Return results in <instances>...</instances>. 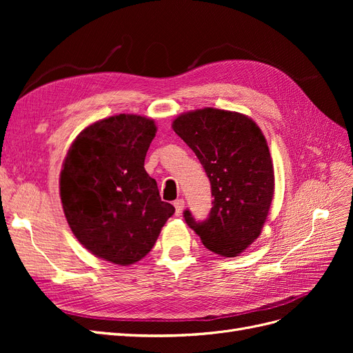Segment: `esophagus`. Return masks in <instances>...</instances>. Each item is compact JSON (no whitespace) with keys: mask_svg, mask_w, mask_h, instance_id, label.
<instances>
[{"mask_svg":"<svg viewBox=\"0 0 353 353\" xmlns=\"http://www.w3.org/2000/svg\"><path fill=\"white\" fill-rule=\"evenodd\" d=\"M174 206H175V213H176V216H179L181 213H183L184 208H185V203H184V200H183V199H178V200H175V201H174Z\"/></svg>","mask_w":353,"mask_h":353,"instance_id":"esophagus-1","label":"esophagus"}]
</instances>
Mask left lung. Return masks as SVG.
<instances>
[{"mask_svg": "<svg viewBox=\"0 0 353 353\" xmlns=\"http://www.w3.org/2000/svg\"><path fill=\"white\" fill-rule=\"evenodd\" d=\"M210 181L209 218L184 219L213 253L234 258L259 237L274 197V166L261 128L249 116L221 109L179 114L172 123Z\"/></svg>", "mask_w": 353, "mask_h": 353, "instance_id": "1", "label": "left lung"}]
</instances>
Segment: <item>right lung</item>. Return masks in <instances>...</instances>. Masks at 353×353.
Here are the masks:
<instances>
[{
	"mask_svg": "<svg viewBox=\"0 0 353 353\" xmlns=\"http://www.w3.org/2000/svg\"><path fill=\"white\" fill-rule=\"evenodd\" d=\"M153 119L116 114L77 137L60 172V199L74 237L92 254L132 265L153 249L175 208L162 201L144 159Z\"/></svg>",
	"mask_w": 353,
	"mask_h": 353,
	"instance_id": "add662e5",
	"label": "right lung"
}]
</instances>
